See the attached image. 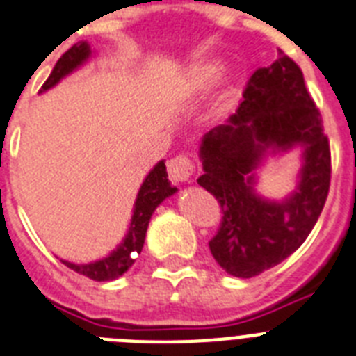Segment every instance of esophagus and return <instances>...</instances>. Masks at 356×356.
Wrapping results in <instances>:
<instances>
[{
    "label": "esophagus",
    "mask_w": 356,
    "mask_h": 356,
    "mask_svg": "<svg viewBox=\"0 0 356 356\" xmlns=\"http://www.w3.org/2000/svg\"><path fill=\"white\" fill-rule=\"evenodd\" d=\"M195 172V164L188 155H175L168 161V175L173 183H188Z\"/></svg>",
    "instance_id": "obj_1"
}]
</instances>
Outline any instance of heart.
<instances>
[{
  "instance_id": "obj_1",
  "label": "heart",
  "mask_w": 356,
  "mask_h": 356,
  "mask_svg": "<svg viewBox=\"0 0 356 356\" xmlns=\"http://www.w3.org/2000/svg\"><path fill=\"white\" fill-rule=\"evenodd\" d=\"M221 67L213 62H201L195 63L190 71H188L186 78H184V88L190 95H197L207 91L216 80L219 78Z\"/></svg>"
}]
</instances>
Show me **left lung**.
<instances>
[{"mask_svg":"<svg viewBox=\"0 0 356 356\" xmlns=\"http://www.w3.org/2000/svg\"><path fill=\"white\" fill-rule=\"evenodd\" d=\"M243 98L228 124L204 135L197 183L223 213L208 241L213 259L236 278H252L298 250L316 225L331 184V148L302 69L283 51L254 71ZM294 143L306 146L299 192L283 204L256 198L248 173L262 152Z\"/></svg>","mask_w":356,"mask_h":356,"instance_id":"8db88e82","label":"left lung"}]
</instances>
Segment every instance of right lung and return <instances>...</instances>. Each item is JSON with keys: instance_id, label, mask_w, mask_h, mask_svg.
Instances as JSON below:
<instances>
[{"instance_id": "add662e5", "label": "right lung", "mask_w": 356, "mask_h": 356, "mask_svg": "<svg viewBox=\"0 0 356 356\" xmlns=\"http://www.w3.org/2000/svg\"><path fill=\"white\" fill-rule=\"evenodd\" d=\"M89 45L86 42L76 43L73 47L65 51L60 56V60L54 65L53 73L49 74L45 83L42 86L40 91L53 88L54 83L60 82V78L69 74L73 69H76L80 63H83L89 56ZM177 188L172 186L168 181V173H166V166L161 163L149 172L146 181L143 183L140 190H138L137 201H135V210H133L131 227L129 232L124 239V243L108 256V258L100 259V261L89 263V265H74V263L63 261L71 270L82 274L86 278L95 280V282H109L118 276H122L129 267H131L137 256L140 254L144 247V238H146V230H148L149 218H152L153 210L163 203L164 199L175 193Z\"/></svg>"}]
</instances>
